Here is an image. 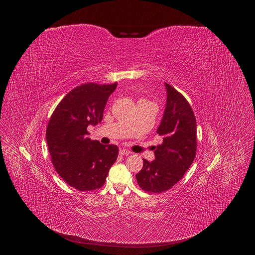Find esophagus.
Listing matches in <instances>:
<instances>
[{
  "mask_svg": "<svg viewBox=\"0 0 255 255\" xmlns=\"http://www.w3.org/2000/svg\"><path fill=\"white\" fill-rule=\"evenodd\" d=\"M120 154H122V155H129V154H131V152L129 150L123 148V149H120Z\"/></svg>",
  "mask_w": 255,
  "mask_h": 255,
  "instance_id": "34e87169",
  "label": "esophagus"
}]
</instances>
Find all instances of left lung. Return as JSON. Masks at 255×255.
<instances>
[{
	"label": "left lung",
	"mask_w": 255,
	"mask_h": 255,
	"mask_svg": "<svg viewBox=\"0 0 255 255\" xmlns=\"http://www.w3.org/2000/svg\"><path fill=\"white\" fill-rule=\"evenodd\" d=\"M164 113L157 128L162 143L154 147L155 158L143 159L136 174L139 187L150 193H162L183 178L197 152V122L185 97L168 84Z\"/></svg>",
	"instance_id": "1"
}]
</instances>
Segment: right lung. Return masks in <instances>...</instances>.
I'll return each instance as SVG.
<instances>
[{
    "label": "right lung",
    "instance_id": "1",
    "mask_svg": "<svg viewBox=\"0 0 255 255\" xmlns=\"http://www.w3.org/2000/svg\"><path fill=\"white\" fill-rule=\"evenodd\" d=\"M112 85L84 84L71 90L57 105L46 129L52 164L67 185L81 192L100 189L118 157L116 145L91 140L87 130L103 119Z\"/></svg>",
    "mask_w": 255,
    "mask_h": 255
}]
</instances>
